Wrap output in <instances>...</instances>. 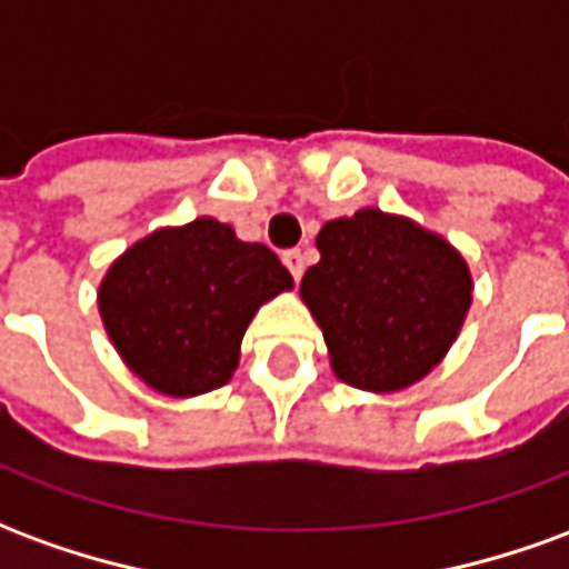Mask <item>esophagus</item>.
<instances>
[{
	"label": "esophagus",
	"mask_w": 569,
	"mask_h": 569,
	"mask_svg": "<svg viewBox=\"0 0 569 569\" xmlns=\"http://www.w3.org/2000/svg\"><path fill=\"white\" fill-rule=\"evenodd\" d=\"M283 264L296 280H301V273H305V256H301V249H286Z\"/></svg>",
	"instance_id": "obj_1"
}]
</instances>
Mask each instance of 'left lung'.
Returning a JSON list of instances; mask_svg holds the SVG:
<instances>
[{
  "label": "left lung",
  "mask_w": 569,
  "mask_h": 569,
  "mask_svg": "<svg viewBox=\"0 0 569 569\" xmlns=\"http://www.w3.org/2000/svg\"><path fill=\"white\" fill-rule=\"evenodd\" d=\"M317 249L320 261L301 277V301L322 329L338 381L396 393L448 357L476 286L445 237L362 207L322 224Z\"/></svg>",
  "instance_id": "8db88e82"
}]
</instances>
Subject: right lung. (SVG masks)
<instances>
[{"mask_svg":"<svg viewBox=\"0 0 569 569\" xmlns=\"http://www.w3.org/2000/svg\"><path fill=\"white\" fill-rule=\"evenodd\" d=\"M289 289L271 249L200 216L124 249L97 305L124 366L154 393L188 399L231 381L252 317Z\"/></svg>","mask_w":569,"mask_h":569,"instance_id":"1","label":"right lung"}]
</instances>
